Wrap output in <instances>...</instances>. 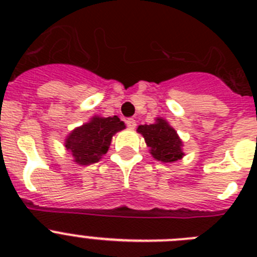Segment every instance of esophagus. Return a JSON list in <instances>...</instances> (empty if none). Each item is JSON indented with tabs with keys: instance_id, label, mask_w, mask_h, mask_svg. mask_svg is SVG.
<instances>
[{
	"instance_id": "esophagus-1",
	"label": "esophagus",
	"mask_w": 257,
	"mask_h": 257,
	"mask_svg": "<svg viewBox=\"0 0 257 257\" xmlns=\"http://www.w3.org/2000/svg\"><path fill=\"white\" fill-rule=\"evenodd\" d=\"M126 124H127V127H128V128L134 130V128L136 127V121L134 119V118H128V119L126 121Z\"/></svg>"
}]
</instances>
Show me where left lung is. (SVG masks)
Returning a JSON list of instances; mask_svg holds the SVG:
<instances>
[{
	"label": "left lung",
	"instance_id": "left-lung-1",
	"mask_svg": "<svg viewBox=\"0 0 257 257\" xmlns=\"http://www.w3.org/2000/svg\"><path fill=\"white\" fill-rule=\"evenodd\" d=\"M136 131L144 138L154 160L172 163L184 157L183 140L174 127L162 117H157L154 123L140 124Z\"/></svg>",
	"mask_w": 257,
	"mask_h": 257
}]
</instances>
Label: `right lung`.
Wrapping results in <instances>:
<instances>
[{
	"mask_svg": "<svg viewBox=\"0 0 257 257\" xmlns=\"http://www.w3.org/2000/svg\"><path fill=\"white\" fill-rule=\"evenodd\" d=\"M123 128H126V124L117 115H94L90 121L68 134L64 147L77 165H92L101 160L110 147L113 136Z\"/></svg>",
	"mask_w": 257,
	"mask_h": 257,
	"instance_id": "right-lung-1",
	"label": "right lung"
}]
</instances>
